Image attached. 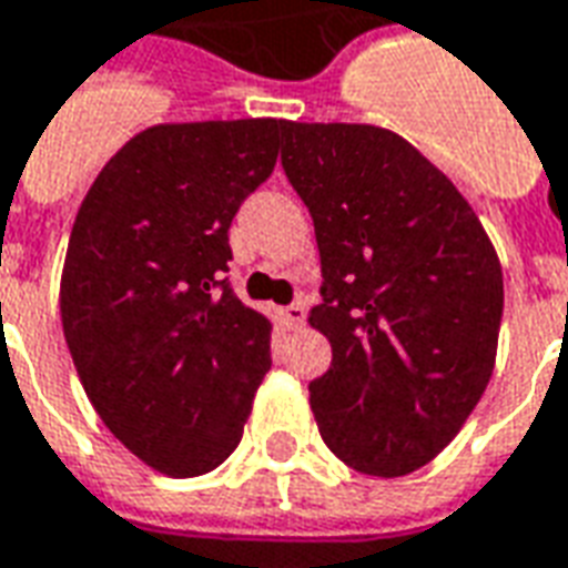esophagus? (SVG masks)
Instances as JSON below:
<instances>
[{
	"label": "esophagus",
	"instance_id": "34e87169",
	"mask_svg": "<svg viewBox=\"0 0 568 568\" xmlns=\"http://www.w3.org/2000/svg\"><path fill=\"white\" fill-rule=\"evenodd\" d=\"M283 320L288 328H301L304 320H307V304H304V301H297V304H292V307H285Z\"/></svg>",
	"mask_w": 568,
	"mask_h": 568
}]
</instances>
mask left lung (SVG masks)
Wrapping results in <instances>:
<instances>
[{
  "instance_id": "obj_1",
  "label": "left lung",
  "mask_w": 568,
  "mask_h": 568,
  "mask_svg": "<svg viewBox=\"0 0 568 568\" xmlns=\"http://www.w3.org/2000/svg\"><path fill=\"white\" fill-rule=\"evenodd\" d=\"M283 169L311 209L332 344L311 381L325 446L372 477H406L449 446L486 390L505 280L458 187L406 138L288 122Z\"/></svg>"
}]
</instances>
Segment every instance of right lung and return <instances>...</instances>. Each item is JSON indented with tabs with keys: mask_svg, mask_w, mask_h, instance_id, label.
Wrapping results in <instances>:
<instances>
[{
	"mask_svg": "<svg viewBox=\"0 0 568 568\" xmlns=\"http://www.w3.org/2000/svg\"><path fill=\"white\" fill-rule=\"evenodd\" d=\"M285 119L162 122L106 162L61 273L77 375L125 449L200 477L240 446L271 368V320L224 280L227 230L271 178Z\"/></svg>",
	"mask_w": 568,
	"mask_h": 568,
	"instance_id": "add662e5",
	"label": "right lung"
}]
</instances>
